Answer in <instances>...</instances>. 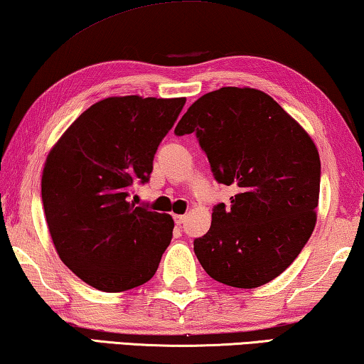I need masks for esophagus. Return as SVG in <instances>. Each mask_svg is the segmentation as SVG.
<instances>
[{"label": "esophagus", "instance_id": "obj_1", "mask_svg": "<svg viewBox=\"0 0 364 364\" xmlns=\"http://www.w3.org/2000/svg\"><path fill=\"white\" fill-rule=\"evenodd\" d=\"M173 219H175V222L178 225H181V224H184V220H186V215H181V214H175L173 215Z\"/></svg>", "mask_w": 364, "mask_h": 364}]
</instances>
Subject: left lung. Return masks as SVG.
Listing matches in <instances>:
<instances>
[{"mask_svg":"<svg viewBox=\"0 0 364 364\" xmlns=\"http://www.w3.org/2000/svg\"><path fill=\"white\" fill-rule=\"evenodd\" d=\"M196 132L215 180L237 189L217 204L208 234L194 240L205 273L252 289L283 273L312 235L321 193L318 150L304 127L255 88L210 91L175 129Z\"/></svg>","mask_w":364,"mask_h":364,"instance_id":"8db88e82","label":"left lung"}]
</instances>
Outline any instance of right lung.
I'll list each match as a JSON object with an SVG mask.
<instances>
[{"label":"right lung","mask_w":364,"mask_h":364,"mask_svg":"<svg viewBox=\"0 0 364 364\" xmlns=\"http://www.w3.org/2000/svg\"><path fill=\"white\" fill-rule=\"evenodd\" d=\"M186 97L111 96L95 102L48 151L42 203L53 247L86 284L121 292L147 283L170 245L173 222L135 205L154 155Z\"/></svg>","instance_id":"add662e5"}]
</instances>
